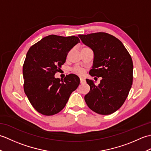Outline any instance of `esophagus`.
<instances>
[{
    "instance_id": "obj_1",
    "label": "esophagus",
    "mask_w": 151,
    "mask_h": 151,
    "mask_svg": "<svg viewBox=\"0 0 151 151\" xmlns=\"http://www.w3.org/2000/svg\"><path fill=\"white\" fill-rule=\"evenodd\" d=\"M80 80H81V84H84V83L86 82V80L84 79L83 78H82V77L80 78Z\"/></svg>"
}]
</instances>
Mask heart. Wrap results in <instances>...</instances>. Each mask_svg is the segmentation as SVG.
<instances>
[{
	"mask_svg": "<svg viewBox=\"0 0 151 151\" xmlns=\"http://www.w3.org/2000/svg\"><path fill=\"white\" fill-rule=\"evenodd\" d=\"M74 71L77 73L78 74L83 73V70L81 68V67H75V69H74Z\"/></svg>",
	"mask_w": 151,
	"mask_h": 151,
	"instance_id": "1",
	"label": "heart"
}]
</instances>
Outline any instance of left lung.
<instances>
[{
	"instance_id": "8db88e82",
	"label": "left lung",
	"mask_w": 151,
	"mask_h": 151,
	"mask_svg": "<svg viewBox=\"0 0 151 151\" xmlns=\"http://www.w3.org/2000/svg\"><path fill=\"white\" fill-rule=\"evenodd\" d=\"M78 37L94 54L89 75L102 78L98 86L86 79L90 91L85 95V101L96 113L111 114L123 104L132 87V58L121 41L112 35L97 32Z\"/></svg>"
}]
</instances>
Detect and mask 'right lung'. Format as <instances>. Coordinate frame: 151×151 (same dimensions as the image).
<instances>
[{
  "instance_id": "right-lung-1",
  "label": "right lung",
  "mask_w": 151,
  "mask_h": 151,
  "mask_svg": "<svg viewBox=\"0 0 151 151\" xmlns=\"http://www.w3.org/2000/svg\"><path fill=\"white\" fill-rule=\"evenodd\" d=\"M78 43L80 40L76 36L49 35L28 50L22 67L24 91L39 113L45 115L58 113L79 86L80 78L74 74L66 76L63 81L54 76Z\"/></svg>"
}]
</instances>
